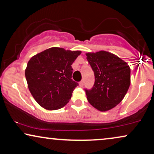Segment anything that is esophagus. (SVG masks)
I'll return each instance as SVG.
<instances>
[{"instance_id": "esophagus-1", "label": "esophagus", "mask_w": 154, "mask_h": 154, "mask_svg": "<svg viewBox=\"0 0 154 154\" xmlns=\"http://www.w3.org/2000/svg\"><path fill=\"white\" fill-rule=\"evenodd\" d=\"M79 86H81V87H82V86H84V81L83 80H82V81H81L79 82Z\"/></svg>"}]
</instances>
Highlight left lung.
<instances>
[{
  "instance_id": "1",
  "label": "left lung",
  "mask_w": 154,
  "mask_h": 154,
  "mask_svg": "<svg viewBox=\"0 0 154 154\" xmlns=\"http://www.w3.org/2000/svg\"><path fill=\"white\" fill-rule=\"evenodd\" d=\"M95 75L91 90H86L91 105L100 112L115 107L124 98L131 84L128 64L114 54L106 51L86 54Z\"/></svg>"
}]
</instances>
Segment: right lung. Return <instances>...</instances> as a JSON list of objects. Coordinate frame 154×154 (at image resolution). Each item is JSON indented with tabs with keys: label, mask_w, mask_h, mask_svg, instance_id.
<instances>
[{
	"label": "right lung",
	"mask_w": 154,
	"mask_h": 154,
	"mask_svg": "<svg viewBox=\"0 0 154 154\" xmlns=\"http://www.w3.org/2000/svg\"><path fill=\"white\" fill-rule=\"evenodd\" d=\"M81 53V51L51 47L29 60L25 70L28 87L41 107L52 111L68 103L78 85L71 79V66Z\"/></svg>",
	"instance_id": "obj_1"
}]
</instances>
